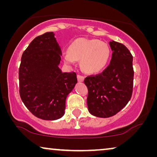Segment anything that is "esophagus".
I'll return each instance as SVG.
<instances>
[{
    "mask_svg": "<svg viewBox=\"0 0 157 157\" xmlns=\"http://www.w3.org/2000/svg\"><path fill=\"white\" fill-rule=\"evenodd\" d=\"M77 79H78L79 82H82V81H83V80H84V77L81 76L80 74H78L77 75Z\"/></svg>",
    "mask_w": 157,
    "mask_h": 157,
    "instance_id": "34e87169",
    "label": "esophagus"
}]
</instances>
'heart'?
<instances>
[{
  "mask_svg": "<svg viewBox=\"0 0 157 157\" xmlns=\"http://www.w3.org/2000/svg\"><path fill=\"white\" fill-rule=\"evenodd\" d=\"M63 59L68 63H74L81 60V68L87 73H96L102 70L108 63L110 49L106 43L97 39L78 38L74 40L68 51L63 54Z\"/></svg>",
  "mask_w": 157,
  "mask_h": 157,
  "instance_id": "obj_1",
  "label": "heart"
}]
</instances>
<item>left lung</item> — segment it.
Instances as JSON below:
<instances>
[{
  "label": "left lung",
  "mask_w": 157,
  "mask_h": 157,
  "mask_svg": "<svg viewBox=\"0 0 157 157\" xmlns=\"http://www.w3.org/2000/svg\"><path fill=\"white\" fill-rule=\"evenodd\" d=\"M112 56L101 73L86 77L89 112L98 117L117 114L129 101L134 84L133 56L121 43L109 42Z\"/></svg>",
  "instance_id": "8db88e82"
}]
</instances>
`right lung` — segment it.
I'll use <instances>...</instances> for the list:
<instances>
[{
	"instance_id": "obj_1",
	"label": "right lung",
	"mask_w": 157,
	"mask_h": 157,
	"mask_svg": "<svg viewBox=\"0 0 157 157\" xmlns=\"http://www.w3.org/2000/svg\"><path fill=\"white\" fill-rule=\"evenodd\" d=\"M61 51L53 32L38 36L23 53L19 67V94L26 108L39 119L62 117L66 99L77 83L75 72L59 68Z\"/></svg>"
}]
</instances>
